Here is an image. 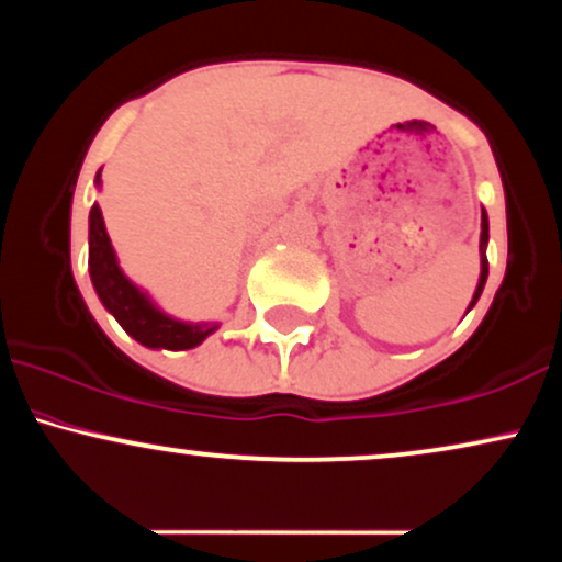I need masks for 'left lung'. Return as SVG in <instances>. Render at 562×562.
Here are the masks:
<instances>
[{"label":"left lung","instance_id":"obj_1","mask_svg":"<svg viewBox=\"0 0 562 562\" xmlns=\"http://www.w3.org/2000/svg\"><path fill=\"white\" fill-rule=\"evenodd\" d=\"M486 245H488V216H486V211L481 209V277H479V285H475V293H473V301H470V306H468V312L470 308L475 306V303H479V299H481V293H483V285H486V277H488V259H486Z\"/></svg>","mask_w":562,"mask_h":562}]
</instances>
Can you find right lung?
Segmentation results:
<instances>
[{
  "label": "right lung",
  "mask_w": 562,
  "mask_h": 562,
  "mask_svg": "<svg viewBox=\"0 0 562 562\" xmlns=\"http://www.w3.org/2000/svg\"><path fill=\"white\" fill-rule=\"evenodd\" d=\"M94 184L102 187L100 171H97ZM89 277H92L94 293L102 306L145 348L187 351L218 330V322H187L171 317L150 299L147 290L128 280L121 269L119 256H115L105 218L97 203L89 211Z\"/></svg>",
  "instance_id": "1"
}]
</instances>
